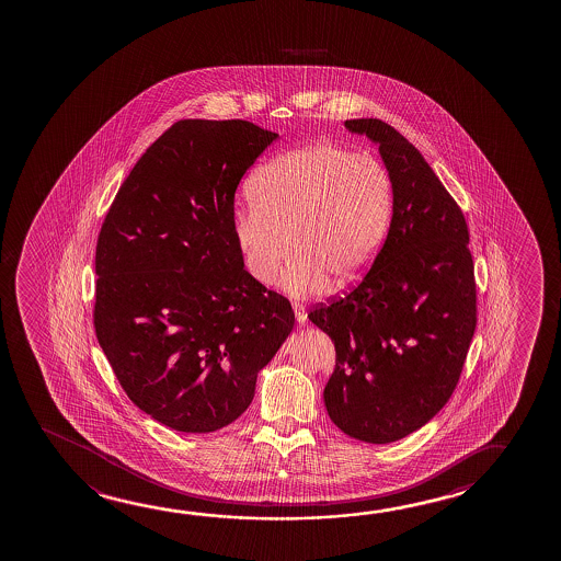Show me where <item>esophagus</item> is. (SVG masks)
Returning <instances> with one entry per match:
<instances>
[{
  "label": "esophagus",
  "mask_w": 561,
  "mask_h": 561,
  "mask_svg": "<svg viewBox=\"0 0 561 561\" xmlns=\"http://www.w3.org/2000/svg\"><path fill=\"white\" fill-rule=\"evenodd\" d=\"M295 318H297V322L305 323L307 322V308L299 305V302H295Z\"/></svg>",
  "instance_id": "obj_1"
}]
</instances>
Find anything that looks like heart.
I'll return each instance as SVG.
<instances>
[{
    "label": "heart",
    "instance_id": "b5f03b06",
    "mask_svg": "<svg viewBox=\"0 0 561 561\" xmlns=\"http://www.w3.org/2000/svg\"><path fill=\"white\" fill-rule=\"evenodd\" d=\"M251 207L233 216L239 259L256 284L272 285L289 254L282 287L295 297L346 285L374 262L387 238L392 180L371 153L333 144L293 149L266 162L247 185Z\"/></svg>",
    "mask_w": 561,
    "mask_h": 561
}]
</instances>
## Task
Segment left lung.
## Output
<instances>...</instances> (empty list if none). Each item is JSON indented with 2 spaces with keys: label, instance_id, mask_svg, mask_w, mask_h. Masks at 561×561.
I'll list each match as a JSON object with an SVG mask.
<instances>
[{
  "label": "left lung",
  "instance_id": "obj_1",
  "mask_svg": "<svg viewBox=\"0 0 561 561\" xmlns=\"http://www.w3.org/2000/svg\"><path fill=\"white\" fill-rule=\"evenodd\" d=\"M345 126L379 146L392 180L391 226L360 284L308 318L337 354L323 389L331 422L387 445L453 397L476 333V274L463 213L422 153L379 118Z\"/></svg>",
  "mask_w": 561,
  "mask_h": 561
}]
</instances>
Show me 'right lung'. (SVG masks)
Listing matches in <instances>:
<instances>
[{
  "label": "right lung",
  "instance_id": "right-lung-1",
  "mask_svg": "<svg viewBox=\"0 0 561 561\" xmlns=\"http://www.w3.org/2000/svg\"><path fill=\"white\" fill-rule=\"evenodd\" d=\"M277 138L247 121L185 118L141 154L95 247L93 325L128 399L184 433L236 422L295 325L247 274L233 197Z\"/></svg>",
  "mask_w": 561,
  "mask_h": 561
}]
</instances>
